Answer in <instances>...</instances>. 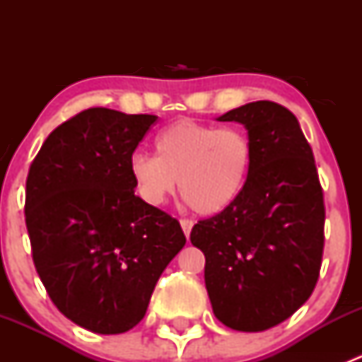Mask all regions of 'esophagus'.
Here are the masks:
<instances>
[{"label": "esophagus", "mask_w": 362, "mask_h": 362, "mask_svg": "<svg viewBox=\"0 0 362 362\" xmlns=\"http://www.w3.org/2000/svg\"><path fill=\"white\" fill-rule=\"evenodd\" d=\"M180 226H182V229H184L185 236H187V238H189V235H191L192 226H194V221H191V218H182Z\"/></svg>", "instance_id": "1"}]
</instances>
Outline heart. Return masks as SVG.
<instances>
[{
    "mask_svg": "<svg viewBox=\"0 0 362 362\" xmlns=\"http://www.w3.org/2000/svg\"><path fill=\"white\" fill-rule=\"evenodd\" d=\"M156 158L136 154L131 178L145 203L160 206L180 180L185 203L202 215L228 210L249 180L254 147L249 134L235 126L217 127L180 119L154 138Z\"/></svg>",
    "mask_w": 362,
    "mask_h": 362,
    "instance_id": "1",
    "label": "heart"
}]
</instances>
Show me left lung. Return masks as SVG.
Returning a JSON list of instances; mask_svg holds the SVG:
<instances>
[{
  "instance_id": "obj_1",
  "label": "left lung",
  "mask_w": 362,
  "mask_h": 362,
  "mask_svg": "<svg viewBox=\"0 0 362 362\" xmlns=\"http://www.w3.org/2000/svg\"><path fill=\"white\" fill-rule=\"evenodd\" d=\"M221 122L249 129L254 158L233 206L191 231L204 254V284L215 317L236 331L284 322L310 298L324 250V192L298 119L273 101L229 110Z\"/></svg>"
}]
</instances>
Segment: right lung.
<instances>
[{
  "label": "right lung",
  "mask_w": 362,
  "mask_h": 362,
  "mask_svg": "<svg viewBox=\"0 0 362 362\" xmlns=\"http://www.w3.org/2000/svg\"><path fill=\"white\" fill-rule=\"evenodd\" d=\"M156 115L94 107L57 126L25 180L33 262L64 317L100 334L133 329L185 245L180 222L134 194L129 160Z\"/></svg>",
  "instance_id": "add662e5"
}]
</instances>
